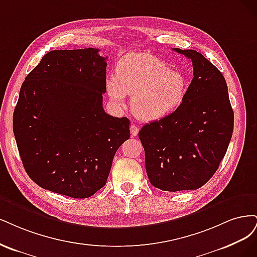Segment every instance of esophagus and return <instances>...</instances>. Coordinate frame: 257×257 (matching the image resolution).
Wrapping results in <instances>:
<instances>
[{"label": "esophagus", "mask_w": 257, "mask_h": 257, "mask_svg": "<svg viewBox=\"0 0 257 257\" xmlns=\"http://www.w3.org/2000/svg\"><path fill=\"white\" fill-rule=\"evenodd\" d=\"M130 134H131V137H137V135L139 134V128L137 125H130Z\"/></svg>", "instance_id": "obj_1"}]
</instances>
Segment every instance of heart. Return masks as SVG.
<instances>
[{"instance_id": "obj_1", "label": "heart", "mask_w": 257, "mask_h": 257, "mask_svg": "<svg viewBox=\"0 0 257 257\" xmlns=\"http://www.w3.org/2000/svg\"><path fill=\"white\" fill-rule=\"evenodd\" d=\"M111 101L119 109L132 95V111L142 120L163 118L184 101L187 93L185 74L171 69L162 61L146 53H130L120 59L115 78L107 79Z\"/></svg>"}]
</instances>
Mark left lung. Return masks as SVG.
<instances>
[{
	"label": "left lung",
	"mask_w": 257,
	"mask_h": 257,
	"mask_svg": "<svg viewBox=\"0 0 257 257\" xmlns=\"http://www.w3.org/2000/svg\"><path fill=\"white\" fill-rule=\"evenodd\" d=\"M174 50L193 65L184 101L139 132L148 179L154 187L170 192L205 185L224 158L234 129V112L221 71L200 52Z\"/></svg>",
	"instance_id": "left-lung-1"
}]
</instances>
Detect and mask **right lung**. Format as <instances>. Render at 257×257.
<instances>
[{
  "mask_svg": "<svg viewBox=\"0 0 257 257\" xmlns=\"http://www.w3.org/2000/svg\"><path fill=\"white\" fill-rule=\"evenodd\" d=\"M99 49L48 52L21 85L13 129L23 167L39 187L73 198L106 183L129 119L106 114V60Z\"/></svg>",
  "mask_w": 257,
  "mask_h": 257,
  "instance_id": "obj_1",
  "label": "right lung"
}]
</instances>
